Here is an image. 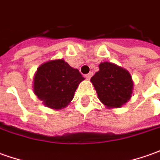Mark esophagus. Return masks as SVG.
Segmentation results:
<instances>
[{
    "instance_id": "esophagus-1",
    "label": "esophagus",
    "mask_w": 160,
    "mask_h": 160,
    "mask_svg": "<svg viewBox=\"0 0 160 160\" xmlns=\"http://www.w3.org/2000/svg\"><path fill=\"white\" fill-rule=\"evenodd\" d=\"M92 76H93V72H89V73H88V74L85 75V78L86 79H88V80H89Z\"/></svg>"
}]
</instances>
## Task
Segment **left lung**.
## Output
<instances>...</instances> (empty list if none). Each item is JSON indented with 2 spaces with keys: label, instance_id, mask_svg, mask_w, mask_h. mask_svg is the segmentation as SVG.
Listing matches in <instances>:
<instances>
[{
  "label": "left lung",
  "instance_id": "obj_1",
  "mask_svg": "<svg viewBox=\"0 0 160 160\" xmlns=\"http://www.w3.org/2000/svg\"><path fill=\"white\" fill-rule=\"evenodd\" d=\"M90 80L99 100L107 107H120L131 97L134 85L131 75L114 63H100L99 71Z\"/></svg>",
  "mask_w": 160,
  "mask_h": 160
}]
</instances>
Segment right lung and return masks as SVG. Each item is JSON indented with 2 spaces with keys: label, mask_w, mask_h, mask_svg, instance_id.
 Masks as SVG:
<instances>
[{
  "label": "right lung",
  "mask_w": 160,
  "mask_h": 160,
  "mask_svg": "<svg viewBox=\"0 0 160 160\" xmlns=\"http://www.w3.org/2000/svg\"><path fill=\"white\" fill-rule=\"evenodd\" d=\"M83 80L80 72L63 60H53L38 68L33 90L47 107L58 110L72 100L75 90Z\"/></svg>",
  "instance_id": "right-lung-1"
}]
</instances>
